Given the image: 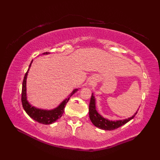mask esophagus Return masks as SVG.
<instances>
[{
  "instance_id": "34e87169",
  "label": "esophagus",
  "mask_w": 160,
  "mask_h": 160,
  "mask_svg": "<svg viewBox=\"0 0 160 160\" xmlns=\"http://www.w3.org/2000/svg\"><path fill=\"white\" fill-rule=\"evenodd\" d=\"M91 85H92V84H91Z\"/></svg>"
}]
</instances>
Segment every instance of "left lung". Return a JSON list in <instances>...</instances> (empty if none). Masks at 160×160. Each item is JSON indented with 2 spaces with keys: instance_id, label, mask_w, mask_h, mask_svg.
<instances>
[{
  "instance_id": "obj_1",
  "label": "left lung",
  "mask_w": 160,
  "mask_h": 160,
  "mask_svg": "<svg viewBox=\"0 0 160 160\" xmlns=\"http://www.w3.org/2000/svg\"><path fill=\"white\" fill-rule=\"evenodd\" d=\"M95 104H96L95 98L92 93V97H91V99H90V105H89L90 119L94 125L97 127L98 128L101 129V130H115V129L120 128V127L124 125L127 122H128L131 120L132 119L135 118V115L138 113V111H137L133 116H132L131 118H129L128 119H125V120L112 121V120H108V119L106 118H104L102 115H100V114L98 112L97 110H96Z\"/></svg>"
}]
</instances>
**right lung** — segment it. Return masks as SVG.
<instances>
[{"label": "right lung", "instance_id": "1", "mask_svg": "<svg viewBox=\"0 0 160 160\" xmlns=\"http://www.w3.org/2000/svg\"><path fill=\"white\" fill-rule=\"evenodd\" d=\"M48 52H44L43 55H48ZM32 62V60L30 62L29 65V68L27 72L25 73L23 82H22V93H21V101H22V108H23L24 110L25 111L28 115L30 118L33 119L35 121L38 122L43 124V125H50L55 122V121L58 119L60 118L62 115L63 112H64V108L65 106L66 105L67 102L69 100L70 98L72 96L73 94L75 93L78 89H75L72 91L69 97L65 99L62 101V102L58 106L57 108H55L52 110H43V109H40L37 108L30 105L28 101L27 100V94H26V80H27V76L31 64Z\"/></svg>", "mask_w": 160, "mask_h": 160}]
</instances>
